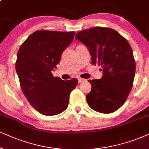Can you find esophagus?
<instances>
[{"instance_id":"34e87169","label":"esophagus","mask_w":149,"mask_h":149,"mask_svg":"<svg viewBox=\"0 0 149 149\" xmlns=\"http://www.w3.org/2000/svg\"><path fill=\"white\" fill-rule=\"evenodd\" d=\"M78 83H81V82L85 81V80H84V79H83V78H78Z\"/></svg>"}]
</instances>
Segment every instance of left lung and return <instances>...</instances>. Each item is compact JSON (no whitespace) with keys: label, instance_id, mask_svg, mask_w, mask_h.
I'll return each instance as SVG.
<instances>
[{"label":"left lung","instance_id":"obj_1","mask_svg":"<svg viewBox=\"0 0 149 149\" xmlns=\"http://www.w3.org/2000/svg\"><path fill=\"white\" fill-rule=\"evenodd\" d=\"M75 38L84 44L91 56V63L102 67V77L88 80L91 91L86 95L93 110L111 113L127 100L133 86L135 62L129 43L116 30L93 27L79 31Z\"/></svg>","mask_w":149,"mask_h":149}]
</instances>
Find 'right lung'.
Returning a JSON list of instances; mask_svg holds the SVG:
<instances>
[{
  "label": "right lung",
  "instance_id": "obj_1",
  "mask_svg": "<svg viewBox=\"0 0 149 149\" xmlns=\"http://www.w3.org/2000/svg\"><path fill=\"white\" fill-rule=\"evenodd\" d=\"M75 32L40 30L31 33L17 54L16 70L22 93L41 114L55 116L67 108L78 80H63L52 71L73 40Z\"/></svg>",
  "mask_w": 149,
  "mask_h": 149
}]
</instances>
